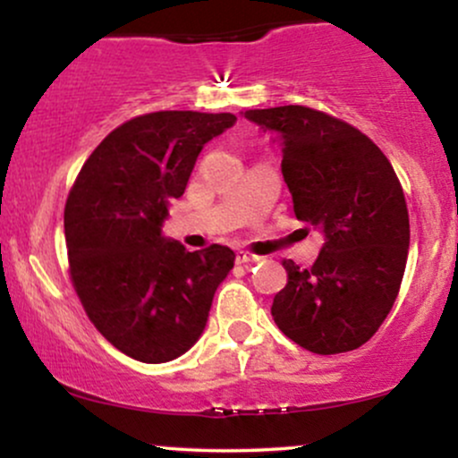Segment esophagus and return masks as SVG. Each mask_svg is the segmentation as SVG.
Segmentation results:
<instances>
[{
	"instance_id": "obj_1",
	"label": "esophagus",
	"mask_w": 458,
	"mask_h": 458,
	"mask_svg": "<svg viewBox=\"0 0 458 458\" xmlns=\"http://www.w3.org/2000/svg\"><path fill=\"white\" fill-rule=\"evenodd\" d=\"M260 256H254V254H247V251H236V262L239 265H247V262H259Z\"/></svg>"
}]
</instances>
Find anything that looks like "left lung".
Returning <instances> with one entry per match:
<instances>
[{
  "label": "left lung",
  "mask_w": 458,
  "mask_h": 458,
  "mask_svg": "<svg viewBox=\"0 0 458 458\" xmlns=\"http://www.w3.org/2000/svg\"><path fill=\"white\" fill-rule=\"evenodd\" d=\"M243 115L282 146L297 219L325 236L312 269L284 260L288 284L273 299V320L312 353L353 351L390 314L407 265L409 213L392 163L361 131L317 109Z\"/></svg>",
  "instance_id": "obj_1"
}]
</instances>
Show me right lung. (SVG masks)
Returning a JSON list of instances; mask_svg holds the SVG:
<instances>
[{
	"label": "right lung",
	"instance_id": "right-lung-1",
	"mask_svg": "<svg viewBox=\"0 0 458 458\" xmlns=\"http://www.w3.org/2000/svg\"><path fill=\"white\" fill-rule=\"evenodd\" d=\"M233 114L155 112L129 120L83 163L64 208L72 284L94 327L124 355L163 364L207 327L215 291L234 267L224 245L187 251L161 234L204 144Z\"/></svg>",
	"mask_w": 458,
	"mask_h": 458
}]
</instances>
